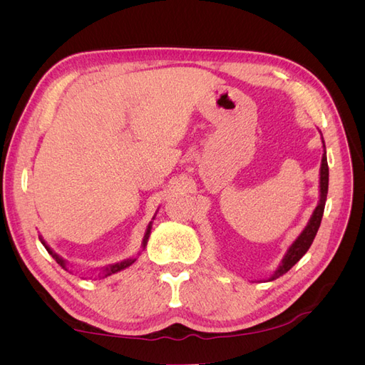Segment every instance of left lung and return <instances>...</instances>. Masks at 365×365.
Here are the masks:
<instances>
[{
  "instance_id": "obj_1",
  "label": "left lung",
  "mask_w": 365,
  "mask_h": 365,
  "mask_svg": "<svg viewBox=\"0 0 365 365\" xmlns=\"http://www.w3.org/2000/svg\"><path fill=\"white\" fill-rule=\"evenodd\" d=\"M322 134V130H318ZM322 143H323V157H322V165H319V197H318V204L315 210L312 212L311 217H309L306 227L300 235L295 237V240L286 250L282 262L279 263L277 269H275L268 279H263L264 282H272L275 279H279L280 275L288 272L294 264L300 260L309 247L312 245V242L317 236V231L319 228V224H322V217L324 213V205H326V197H327V189H329V165H327V155H326V145L322 135Z\"/></svg>"
}]
</instances>
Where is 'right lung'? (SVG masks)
Masks as SVG:
<instances>
[{
  "mask_svg": "<svg viewBox=\"0 0 365 365\" xmlns=\"http://www.w3.org/2000/svg\"><path fill=\"white\" fill-rule=\"evenodd\" d=\"M158 212V210H157ZM155 216H157V213L153 215V217H152V220L149 222V225H148V228H146V233H145V237H143V242H141V251L146 248V245H148V240H149V236H150V230H152V224H153V219H155ZM39 240H41V244L46 247V250L48 251V254L50 256L56 260L62 268H65L68 271V263H67V260L65 259H62L59 254H56L54 252L48 245H47V242L42 239V236H39ZM141 251H138V254L137 256H134V257H129V259H125V260H121V262H117V263H111V264H106V267H102L101 268V272H98V275H101V277H108V275H113V274H115V272H120V271H123V269H126V268H129L130 264H134L135 262H137V259H138V256L141 254Z\"/></svg>",
  "mask_w": 365,
  "mask_h": 365,
  "instance_id": "right-lung-1",
  "label": "right lung"
}]
</instances>
